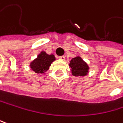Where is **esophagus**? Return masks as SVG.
I'll use <instances>...</instances> for the list:
<instances>
[{"instance_id": "obj_1", "label": "esophagus", "mask_w": 123, "mask_h": 123, "mask_svg": "<svg viewBox=\"0 0 123 123\" xmlns=\"http://www.w3.org/2000/svg\"><path fill=\"white\" fill-rule=\"evenodd\" d=\"M59 58H60V60H64L66 59L65 56H60V57H59Z\"/></svg>"}]
</instances>
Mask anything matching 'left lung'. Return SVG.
<instances>
[{"label": "left lung", "mask_w": 123, "mask_h": 123, "mask_svg": "<svg viewBox=\"0 0 123 123\" xmlns=\"http://www.w3.org/2000/svg\"><path fill=\"white\" fill-rule=\"evenodd\" d=\"M70 67L71 68L72 74L75 76H84L89 71L88 65L80 57H76L70 61Z\"/></svg>", "instance_id": "1"}]
</instances>
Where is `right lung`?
<instances>
[{
    "instance_id": "add662e5",
    "label": "right lung",
    "mask_w": 123,
    "mask_h": 123,
    "mask_svg": "<svg viewBox=\"0 0 123 123\" xmlns=\"http://www.w3.org/2000/svg\"><path fill=\"white\" fill-rule=\"evenodd\" d=\"M55 60L53 55H48L45 52H41L37 57L30 64L31 68L37 74H43L49 69L51 63Z\"/></svg>"
}]
</instances>
